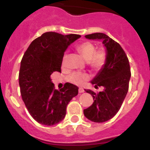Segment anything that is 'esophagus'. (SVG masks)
I'll use <instances>...</instances> for the list:
<instances>
[{
    "label": "esophagus",
    "instance_id": "34e87169",
    "mask_svg": "<svg viewBox=\"0 0 150 150\" xmlns=\"http://www.w3.org/2000/svg\"><path fill=\"white\" fill-rule=\"evenodd\" d=\"M78 92H79L80 93H83V92H84V89L82 88H79V89H78Z\"/></svg>",
    "mask_w": 150,
    "mask_h": 150
}]
</instances>
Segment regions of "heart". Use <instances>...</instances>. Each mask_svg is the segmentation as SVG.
Here are the masks:
<instances>
[{"mask_svg": "<svg viewBox=\"0 0 150 150\" xmlns=\"http://www.w3.org/2000/svg\"><path fill=\"white\" fill-rule=\"evenodd\" d=\"M78 52L82 55L83 59L89 63L93 69H99L104 65L106 61L105 53L103 51H96L95 45L91 42H84L77 47ZM66 56L64 57V59ZM68 81L75 85H82L88 79V76L81 72H72L68 76Z\"/></svg>", "mask_w": 150, "mask_h": 150, "instance_id": "obj_1", "label": "heart"}]
</instances>
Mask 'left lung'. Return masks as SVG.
I'll list each match as a JSON object with an SVG mask.
<instances>
[{
  "mask_svg": "<svg viewBox=\"0 0 150 150\" xmlns=\"http://www.w3.org/2000/svg\"><path fill=\"white\" fill-rule=\"evenodd\" d=\"M89 40H101L106 48L105 64L91 81L94 87H104L96 93L87 89L93 103L83 110L84 115L91 121L103 122L112 118L120 110L128 91L131 69L128 59L119 43L102 33L85 35Z\"/></svg>",
  "mask_w": 150,
  "mask_h": 150,
  "instance_id": "8db88e82",
  "label": "left lung"
}]
</instances>
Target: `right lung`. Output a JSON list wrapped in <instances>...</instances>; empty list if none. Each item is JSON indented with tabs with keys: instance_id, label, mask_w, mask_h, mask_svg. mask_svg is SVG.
Returning <instances> with one entry per match:
<instances>
[{
	"instance_id": "add662e5",
	"label": "right lung",
	"mask_w": 150,
	"mask_h": 150,
	"mask_svg": "<svg viewBox=\"0 0 150 150\" xmlns=\"http://www.w3.org/2000/svg\"><path fill=\"white\" fill-rule=\"evenodd\" d=\"M80 35L47 32L35 39L21 61L19 83L22 100L29 113L38 122L46 125L59 123L66 115L71 99L78 93V86L67 83L59 91L50 78L61 72L64 51Z\"/></svg>"
}]
</instances>
